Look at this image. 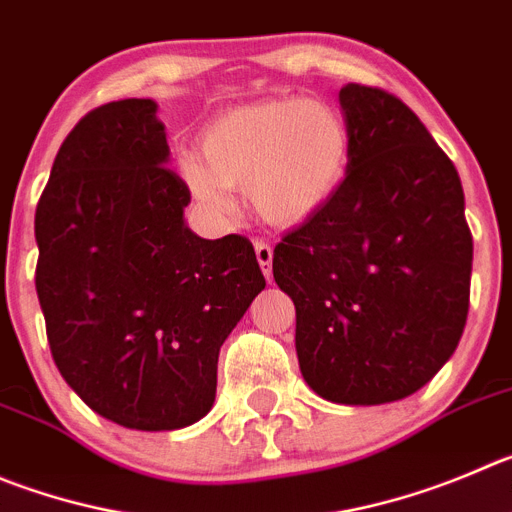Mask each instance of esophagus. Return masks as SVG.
Masks as SVG:
<instances>
[{
  "label": "esophagus",
  "instance_id": "1",
  "mask_svg": "<svg viewBox=\"0 0 512 512\" xmlns=\"http://www.w3.org/2000/svg\"><path fill=\"white\" fill-rule=\"evenodd\" d=\"M255 255H257V262H260L262 272H265V278L272 280V247L267 245L265 240H255Z\"/></svg>",
  "mask_w": 512,
  "mask_h": 512
}]
</instances>
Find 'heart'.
I'll return each mask as SVG.
<instances>
[{"mask_svg":"<svg viewBox=\"0 0 512 512\" xmlns=\"http://www.w3.org/2000/svg\"><path fill=\"white\" fill-rule=\"evenodd\" d=\"M351 159L353 133L341 108L270 98L214 118L199 136V161L181 159L179 174L207 209L227 212V186L247 189L265 222L295 227L336 197Z\"/></svg>","mask_w":512,"mask_h":512,"instance_id":"b5f03b06","label":"heart"}]
</instances>
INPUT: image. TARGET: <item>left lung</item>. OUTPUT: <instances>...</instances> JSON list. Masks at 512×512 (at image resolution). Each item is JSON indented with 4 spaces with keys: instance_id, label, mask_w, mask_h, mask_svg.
Wrapping results in <instances>:
<instances>
[{
    "instance_id": "8db88e82",
    "label": "left lung",
    "mask_w": 512,
    "mask_h": 512,
    "mask_svg": "<svg viewBox=\"0 0 512 512\" xmlns=\"http://www.w3.org/2000/svg\"><path fill=\"white\" fill-rule=\"evenodd\" d=\"M353 159L336 197L278 242L300 374L318 396L371 407L422 389L460 343L472 234L455 164L381 88L338 93Z\"/></svg>"
}]
</instances>
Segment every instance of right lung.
<instances>
[{"instance_id":"1","label":"right lung","mask_w":512,"mask_h":512,"mask_svg":"<svg viewBox=\"0 0 512 512\" xmlns=\"http://www.w3.org/2000/svg\"><path fill=\"white\" fill-rule=\"evenodd\" d=\"M156 103H105L62 141L35 212V285L62 379L100 417L164 432L199 422L219 348L265 288L242 234L202 240L166 166Z\"/></svg>"}]
</instances>
